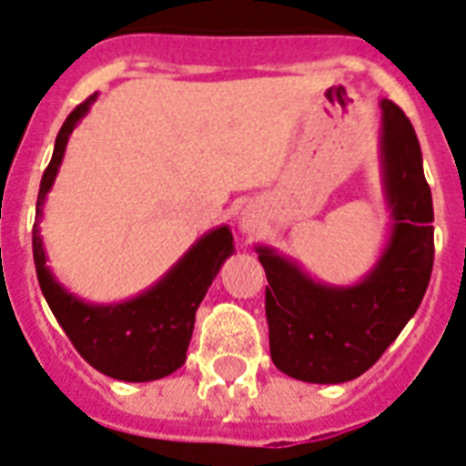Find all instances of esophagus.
Returning <instances> with one entry per match:
<instances>
[{
	"label": "esophagus",
	"mask_w": 466,
	"mask_h": 466,
	"mask_svg": "<svg viewBox=\"0 0 466 466\" xmlns=\"http://www.w3.org/2000/svg\"><path fill=\"white\" fill-rule=\"evenodd\" d=\"M258 227H261V215H258V212H256V210H244V212H241V218H239V229H241V232L251 234V232H256Z\"/></svg>",
	"instance_id": "34e87169"
}]
</instances>
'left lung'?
I'll list each match as a JSON object with an SVG mask.
<instances>
[{"label":"left lung","instance_id":"1","mask_svg":"<svg viewBox=\"0 0 466 466\" xmlns=\"http://www.w3.org/2000/svg\"><path fill=\"white\" fill-rule=\"evenodd\" d=\"M380 127V178L390 232L360 280L324 283L292 256L256 244L268 288L270 358L285 375L311 384H340L380 360L416 314L433 270V198L411 120L390 98Z\"/></svg>","mask_w":466,"mask_h":466}]
</instances>
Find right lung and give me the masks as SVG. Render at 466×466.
<instances>
[{
	"instance_id": "obj_1",
	"label": "right lung",
	"mask_w": 466,
	"mask_h": 466,
	"mask_svg": "<svg viewBox=\"0 0 466 466\" xmlns=\"http://www.w3.org/2000/svg\"><path fill=\"white\" fill-rule=\"evenodd\" d=\"M96 98L98 94H94L76 106L57 133L53 159L40 178L33 225V261L47 305L84 360L113 380L152 382L171 375L186 362L196 311L222 263L234 254V237L227 225L212 227L155 285L135 298L108 305L82 299L55 278L40 237L43 208L65 159L69 135Z\"/></svg>"
}]
</instances>
